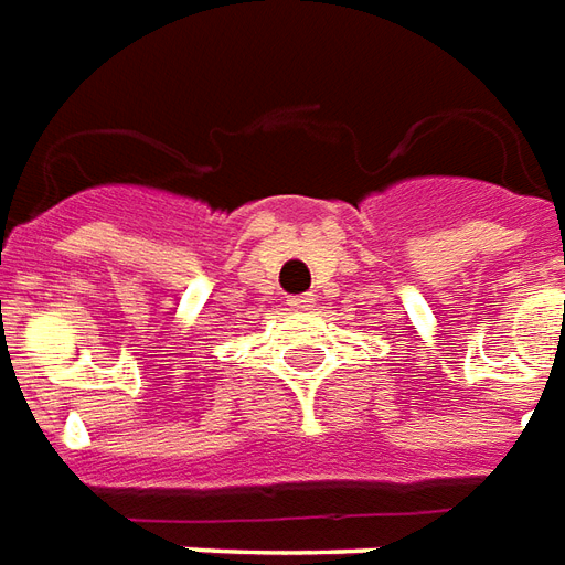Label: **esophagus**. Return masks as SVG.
I'll return each instance as SVG.
<instances>
[{
    "label": "esophagus",
    "mask_w": 565,
    "mask_h": 565,
    "mask_svg": "<svg viewBox=\"0 0 565 565\" xmlns=\"http://www.w3.org/2000/svg\"><path fill=\"white\" fill-rule=\"evenodd\" d=\"M313 303H316L313 295H295V298H289L291 310H310Z\"/></svg>",
    "instance_id": "1"
}]
</instances>
